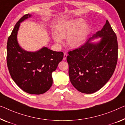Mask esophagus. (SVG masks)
I'll use <instances>...</instances> for the list:
<instances>
[{
  "instance_id": "obj_1",
  "label": "esophagus",
  "mask_w": 125,
  "mask_h": 125,
  "mask_svg": "<svg viewBox=\"0 0 125 125\" xmlns=\"http://www.w3.org/2000/svg\"><path fill=\"white\" fill-rule=\"evenodd\" d=\"M67 57V54L66 53H64V55H63V60H64V61L66 60Z\"/></svg>"
}]
</instances>
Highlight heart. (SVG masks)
Wrapping results in <instances>:
<instances>
[{"label": "heart", "instance_id": "heart-1", "mask_svg": "<svg viewBox=\"0 0 125 125\" xmlns=\"http://www.w3.org/2000/svg\"><path fill=\"white\" fill-rule=\"evenodd\" d=\"M89 31V27L85 25V20L77 18L59 25L53 38L58 43H62V38H67V42L70 47L78 48L84 42Z\"/></svg>", "mask_w": 125, "mask_h": 125}]
</instances>
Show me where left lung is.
<instances>
[{"mask_svg":"<svg viewBox=\"0 0 125 125\" xmlns=\"http://www.w3.org/2000/svg\"><path fill=\"white\" fill-rule=\"evenodd\" d=\"M97 37H102L99 43H90L89 39L80 47L68 52L67 57L71 83L85 94L96 92L108 81L118 59L117 36L108 20L93 38Z\"/></svg>","mask_w":125,"mask_h":125,"instance_id":"obj_1","label":"left lung"}]
</instances>
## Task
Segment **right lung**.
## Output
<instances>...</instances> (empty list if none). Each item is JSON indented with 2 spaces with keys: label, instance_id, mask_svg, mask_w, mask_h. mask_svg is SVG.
Instances as JSON below:
<instances>
[{
  "label": "right lung",
  "instance_id": "right-lung-1",
  "mask_svg": "<svg viewBox=\"0 0 125 125\" xmlns=\"http://www.w3.org/2000/svg\"><path fill=\"white\" fill-rule=\"evenodd\" d=\"M31 15L26 14L15 25L8 39L7 63L11 77L24 92L42 94L49 90L53 83L52 72L63 59L62 52H55L44 47L38 52L25 51L17 40L20 23Z\"/></svg>",
  "mask_w": 125,
  "mask_h": 125
}]
</instances>
